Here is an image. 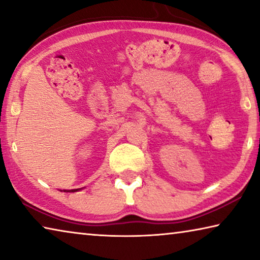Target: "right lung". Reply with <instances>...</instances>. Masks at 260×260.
<instances>
[{
    "mask_svg": "<svg viewBox=\"0 0 260 260\" xmlns=\"http://www.w3.org/2000/svg\"><path fill=\"white\" fill-rule=\"evenodd\" d=\"M80 189H81V188H79V189H71V190H65V189H64L63 191H65V192H76V191H78V190H80Z\"/></svg>",
    "mask_w": 260,
    "mask_h": 260,
    "instance_id": "add662e5",
    "label": "right lung"
}]
</instances>
